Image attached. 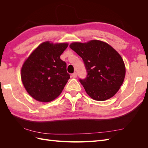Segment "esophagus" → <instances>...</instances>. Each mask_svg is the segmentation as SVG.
<instances>
[{"mask_svg": "<svg viewBox=\"0 0 148 148\" xmlns=\"http://www.w3.org/2000/svg\"><path fill=\"white\" fill-rule=\"evenodd\" d=\"M72 77L73 78H77V73H76V72H75V73H73V74H72Z\"/></svg>", "mask_w": 148, "mask_h": 148, "instance_id": "esophagus-1", "label": "esophagus"}]
</instances>
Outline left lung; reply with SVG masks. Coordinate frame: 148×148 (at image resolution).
<instances>
[{
	"label": "left lung",
	"instance_id": "1",
	"mask_svg": "<svg viewBox=\"0 0 148 148\" xmlns=\"http://www.w3.org/2000/svg\"><path fill=\"white\" fill-rule=\"evenodd\" d=\"M70 47L84 61L88 75L79 82L88 96L99 101L113 97L123 84L126 73L119 53L109 44L99 40L74 42L70 44Z\"/></svg>",
	"mask_w": 148,
	"mask_h": 148
}]
</instances>
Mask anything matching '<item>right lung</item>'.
<instances>
[{
	"mask_svg": "<svg viewBox=\"0 0 148 148\" xmlns=\"http://www.w3.org/2000/svg\"><path fill=\"white\" fill-rule=\"evenodd\" d=\"M67 42L41 43L25 60L21 78L29 95L39 102H51L59 96L70 78L66 64L60 59Z\"/></svg>",
	"mask_w": 148,
	"mask_h": 148,
	"instance_id": "right-lung-1",
	"label": "right lung"
}]
</instances>
